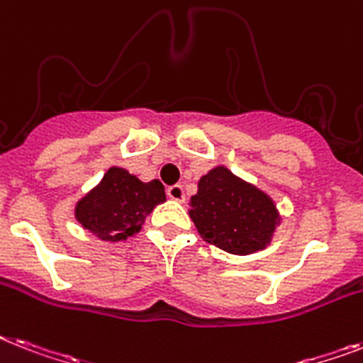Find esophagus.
<instances>
[{
    "mask_svg": "<svg viewBox=\"0 0 363 363\" xmlns=\"http://www.w3.org/2000/svg\"><path fill=\"white\" fill-rule=\"evenodd\" d=\"M167 196L172 197L173 201H184V188L181 184H173L167 188Z\"/></svg>",
    "mask_w": 363,
    "mask_h": 363,
    "instance_id": "34e87169",
    "label": "esophagus"
}]
</instances>
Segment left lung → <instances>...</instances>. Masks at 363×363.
I'll list each match as a JSON object with an SVG mask.
<instances>
[{
	"mask_svg": "<svg viewBox=\"0 0 363 363\" xmlns=\"http://www.w3.org/2000/svg\"><path fill=\"white\" fill-rule=\"evenodd\" d=\"M190 218L203 240L235 255L263 250L279 222L272 199L223 166L201 177Z\"/></svg>",
	"mask_w": 363,
	"mask_h": 363,
	"instance_id": "obj_1",
	"label": "left lung"
}]
</instances>
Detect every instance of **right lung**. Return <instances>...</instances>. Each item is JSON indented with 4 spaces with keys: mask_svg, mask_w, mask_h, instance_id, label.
Instances as JSON below:
<instances>
[{
    "mask_svg": "<svg viewBox=\"0 0 363 363\" xmlns=\"http://www.w3.org/2000/svg\"><path fill=\"white\" fill-rule=\"evenodd\" d=\"M166 201L160 181L141 182L123 167H110L96 188L76 203V220L100 240H126L138 233L147 214Z\"/></svg>",
    "mask_w": 363,
    "mask_h": 363,
    "instance_id": "right-lung-1",
    "label": "right lung"
}]
</instances>
